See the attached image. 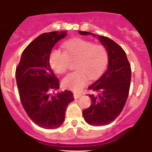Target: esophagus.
Returning <instances> with one entry per match:
<instances>
[{
  "label": "esophagus",
  "instance_id": "obj_1",
  "mask_svg": "<svg viewBox=\"0 0 152 152\" xmlns=\"http://www.w3.org/2000/svg\"><path fill=\"white\" fill-rule=\"evenodd\" d=\"M81 96V94H78V93H74V99H78L79 98L80 96Z\"/></svg>",
  "mask_w": 152,
  "mask_h": 152
}]
</instances>
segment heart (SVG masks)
Masks as SVG:
<instances>
[{"label": "heart", "mask_w": 152, "mask_h": 152, "mask_svg": "<svg viewBox=\"0 0 152 152\" xmlns=\"http://www.w3.org/2000/svg\"><path fill=\"white\" fill-rule=\"evenodd\" d=\"M64 52L54 49L49 56L51 69L57 74H64L74 62V71L63 79L66 88L75 91H81L88 83V77L94 78L104 69L108 61V53L102 44L83 38H74L63 43Z\"/></svg>", "instance_id": "1"}]
</instances>
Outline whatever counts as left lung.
I'll list each match as a JSON object with an SVG mask.
<instances>
[{
    "mask_svg": "<svg viewBox=\"0 0 152 152\" xmlns=\"http://www.w3.org/2000/svg\"><path fill=\"white\" fill-rule=\"evenodd\" d=\"M81 35L98 38L109 55L107 69L100 78L88 88L91 104L83 111V116L88 124L104 126L116 119L124 107L130 88L132 69L126 53L119 45L106 36L87 31Z\"/></svg>",
    "mask_w": 152,
    "mask_h": 152,
    "instance_id": "obj_1",
    "label": "left lung"
}]
</instances>
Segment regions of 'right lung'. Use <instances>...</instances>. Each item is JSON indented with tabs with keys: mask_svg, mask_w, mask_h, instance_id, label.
I'll return each instance as SVG.
<instances>
[{
	"mask_svg": "<svg viewBox=\"0 0 152 152\" xmlns=\"http://www.w3.org/2000/svg\"><path fill=\"white\" fill-rule=\"evenodd\" d=\"M66 35V31L40 35L23 51L15 69L23 107L33 122L47 129L58 128L62 124L66 107L74 101L69 91L52 94L60 85L51 70L49 56L56 43Z\"/></svg>",
	"mask_w": 152,
	"mask_h": 152,
	"instance_id": "add662e5",
	"label": "right lung"
}]
</instances>
